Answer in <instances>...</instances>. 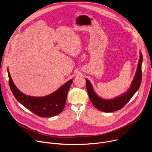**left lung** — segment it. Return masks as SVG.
I'll list each match as a JSON object with an SVG mask.
<instances>
[{
	"mask_svg": "<svg viewBox=\"0 0 152 152\" xmlns=\"http://www.w3.org/2000/svg\"><path fill=\"white\" fill-rule=\"evenodd\" d=\"M142 62V55L140 52L137 71L134 79L129 88L123 94L111 99H104L99 97L94 91L92 84L88 79L86 80V86L90 99L93 104L100 111L111 113L120 110L130 100L135 93L138 90L142 79L141 66Z\"/></svg>",
	"mask_w": 152,
	"mask_h": 152,
	"instance_id": "left-lung-1",
	"label": "left lung"
}]
</instances>
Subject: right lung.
Masks as SVG:
<instances>
[{"label":"right lung","instance_id":"right-lung-1","mask_svg":"<svg viewBox=\"0 0 152 152\" xmlns=\"http://www.w3.org/2000/svg\"><path fill=\"white\" fill-rule=\"evenodd\" d=\"M9 83L11 90L23 106L35 115L41 117H52L60 114L66 103L68 91L73 82V79L65 83L53 93L42 97H34L21 92L15 85L8 69Z\"/></svg>","mask_w":152,"mask_h":152}]
</instances>
